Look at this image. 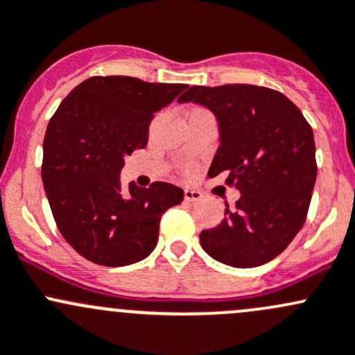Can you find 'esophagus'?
<instances>
[{
  "mask_svg": "<svg viewBox=\"0 0 355 355\" xmlns=\"http://www.w3.org/2000/svg\"><path fill=\"white\" fill-rule=\"evenodd\" d=\"M203 198V193L200 189L186 188L184 189V200L186 202H200Z\"/></svg>",
  "mask_w": 355,
  "mask_h": 355,
  "instance_id": "1",
  "label": "esophagus"
}]
</instances>
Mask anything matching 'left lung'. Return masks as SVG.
Masks as SVG:
<instances>
[{
    "label": "left lung",
    "mask_w": 355,
    "mask_h": 355,
    "mask_svg": "<svg viewBox=\"0 0 355 355\" xmlns=\"http://www.w3.org/2000/svg\"><path fill=\"white\" fill-rule=\"evenodd\" d=\"M210 109L218 145L208 176L227 174L241 198L200 234L205 253L224 265L253 268L279 257L304 225L314 182L313 130L297 105L266 87H189L178 98Z\"/></svg>",
    "instance_id": "left-lung-1"
}]
</instances>
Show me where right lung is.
<instances>
[{
  "mask_svg": "<svg viewBox=\"0 0 355 355\" xmlns=\"http://www.w3.org/2000/svg\"><path fill=\"white\" fill-rule=\"evenodd\" d=\"M188 85L92 76L64 97L44 137L42 182L69 246L102 266L141 261L155 250L160 217L184 191L171 182L121 186L124 157L148 141L155 112Z\"/></svg>",
  "mask_w": 355,
  "mask_h": 355,
  "instance_id": "1",
  "label": "right lung"
}]
</instances>
